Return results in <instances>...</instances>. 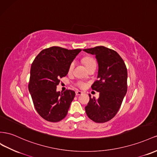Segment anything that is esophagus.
Masks as SVG:
<instances>
[{
    "label": "esophagus",
    "instance_id": "obj_1",
    "mask_svg": "<svg viewBox=\"0 0 157 157\" xmlns=\"http://www.w3.org/2000/svg\"><path fill=\"white\" fill-rule=\"evenodd\" d=\"M75 93H76V95L77 96H78V95H80V94H82V92H81V91H76L75 92Z\"/></svg>",
    "mask_w": 157,
    "mask_h": 157
}]
</instances>
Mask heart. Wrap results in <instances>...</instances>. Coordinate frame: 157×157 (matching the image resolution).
Returning a JSON list of instances; mask_svg holds the SVG:
<instances>
[{
    "label": "heart",
    "instance_id": "1",
    "mask_svg": "<svg viewBox=\"0 0 157 157\" xmlns=\"http://www.w3.org/2000/svg\"><path fill=\"white\" fill-rule=\"evenodd\" d=\"M83 62L84 63V65L86 66L88 69L92 65H96L95 59L92 57H85L83 59ZM73 67H74V63H71L70 66H69V72L72 71V70L73 69ZM77 86H78L80 88H83L85 87L86 84L84 83L83 81H81V80H78V81L77 82Z\"/></svg>",
    "mask_w": 157,
    "mask_h": 157
}]
</instances>
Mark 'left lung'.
Wrapping results in <instances>:
<instances>
[{"label": "left lung", "mask_w": 157, "mask_h": 157, "mask_svg": "<svg viewBox=\"0 0 157 157\" xmlns=\"http://www.w3.org/2000/svg\"><path fill=\"white\" fill-rule=\"evenodd\" d=\"M95 55L98 63V80L92 84V90L99 92V98H91L85 107L88 117L96 123L112 120L120 109L128 90V71L125 63L116 51L97 46L83 49Z\"/></svg>", "instance_id": "1"}]
</instances>
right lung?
<instances>
[{
    "mask_svg": "<svg viewBox=\"0 0 157 157\" xmlns=\"http://www.w3.org/2000/svg\"><path fill=\"white\" fill-rule=\"evenodd\" d=\"M80 52L53 46L42 50L32 63L28 89L36 111L46 121L58 122L67 116L75 92H57V86Z\"/></svg>",
    "mask_w": 157,
    "mask_h": 157,
    "instance_id": "obj_1",
    "label": "right lung"
}]
</instances>
